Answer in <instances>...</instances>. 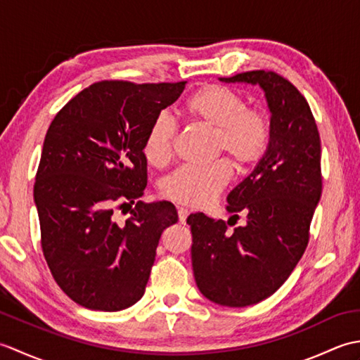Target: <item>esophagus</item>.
<instances>
[{"label": "esophagus", "instance_id": "34e87169", "mask_svg": "<svg viewBox=\"0 0 360 360\" xmlns=\"http://www.w3.org/2000/svg\"><path fill=\"white\" fill-rule=\"evenodd\" d=\"M190 215V210L188 209H184V207H181V209H178V217H179V223H182V224H186V221H187V217Z\"/></svg>", "mask_w": 360, "mask_h": 360}]
</instances>
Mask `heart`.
Instances as JSON below:
<instances>
[{"instance_id":"1","label":"heart","mask_w":360,"mask_h":360,"mask_svg":"<svg viewBox=\"0 0 360 360\" xmlns=\"http://www.w3.org/2000/svg\"><path fill=\"white\" fill-rule=\"evenodd\" d=\"M188 117L213 131V155L226 153L240 172L257 165L271 142V120L263 111L248 108V102L231 88L205 85L187 101ZM178 125L170 112L160 111L151 120L143 139V155L153 165H165L173 156ZM231 167L215 160L207 167H179L160 184V193L176 204L202 207L221 193Z\"/></svg>"}]
</instances>
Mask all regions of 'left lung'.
<instances>
[{
  "label": "left lung",
  "mask_w": 360,
  "mask_h": 360,
  "mask_svg": "<svg viewBox=\"0 0 360 360\" xmlns=\"http://www.w3.org/2000/svg\"><path fill=\"white\" fill-rule=\"evenodd\" d=\"M258 85L271 111V142L248 178L227 195V212L248 215L231 232L223 219L192 213V266L210 302L244 308L271 297L300 262L322 195L320 136L309 105L292 83L272 71L219 79Z\"/></svg>",
  "instance_id": "1"
}]
</instances>
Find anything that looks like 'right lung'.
<instances>
[{
    "instance_id": "1",
    "label": "right lung",
    "mask_w": 360,
    "mask_h": 360,
    "mask_svg": "<svg viewBox=\"0 0 360 360\" xmlns=\"http://www.w3.org/2000/svg\"><path fill=\"white\" fill-rule=\"evenodd\" d=\"M186 83L97 82L49 125L34 186L41 248L53 280L80 307L122 311L145 292L178 212L168 201H137L147 187L143 139ZM116 207H129L125 224Z\"/></svg>"
}]
</instances>
